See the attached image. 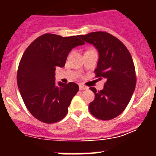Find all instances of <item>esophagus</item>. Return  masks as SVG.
<instances>
[{
    "label": "esophagus",
    "mask_w": 156,
    "mask_h": 156,
    "mask_svg": "<svg viewBox=\"0 0 156 156\" xmlns=\"http://www.w3.org/2000/svg\"><path fill=\"white\" fill-rule=\"evenodd\" d=\"M87 89H88L87 87L84 86V85H82V84L79 85V90H87Z\"/></svg>",
    "instance_id": "obj_1"
}]
</instances>
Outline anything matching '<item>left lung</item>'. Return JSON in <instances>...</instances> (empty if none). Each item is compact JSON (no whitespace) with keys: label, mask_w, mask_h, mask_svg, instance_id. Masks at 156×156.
I'll use <instances>...</instances> for the list:
<instances>
[{"label":"left lung","mask_w":156,"mask_h":156,"mask_svg":"<svg viewBox=\"0 0 156 156\" xmlns=\"http://www.w3.org/2000/svg\"><path fill=\"white\" fill-rule=\"evenodd\" d=\"M80 38L98 51L96 77L105 78L101 90L90 87L95 99L89 110L95 117L109 120L117 117L127 107L136 85L135 69L129 50L120 40L106 32H92Z\"/></svg>","instance_id":"1"}]
</instances>
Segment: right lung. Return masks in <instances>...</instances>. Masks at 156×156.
Wrapping results in <instances>:
<instances>
[{"instance_id":"right-lung-1","label":"right lung","mask_w":156,"mask_h":156,"mask_svg":"<svg viewBox=\"0 0 156 156\" xmlns=\"http://www.w3.org/2000/svg\"><path fill=\"white\" fill-rule=\"evenodd\" d=\"M79 37L43 34L23 54L18 69V87L26 107L41 122L61 120L79 90L75 83L55 81L57 66H64L72 49L84 45Z\"/></svg>"}]
</instances>
